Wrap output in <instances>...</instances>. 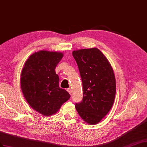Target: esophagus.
<instances>
[{
  "label": "esophagus",
  "instance_id": "obj_1",
  "mask_svg": "<svg viewBox=\"0 0 147 147\" xmlns=\"http://www.w3.org/2000/svg\"><path fill=\"white\" fill-rule=\"evenodd\" d=\"M66 90H67V91L70 94H71V89L69 88H67Z\"/></svg>",
  "mask_w": 147,
  "mask_h": 147
}]
</instances>
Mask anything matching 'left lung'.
<instances>
[{"label": "left lung", "mask_w": 147, "mask_h": 147, "mask_svg": "<svg viewBox=\"0 0 147 147\" xmlns=\"http://www.w3.org/2000/svg\"><path fill=\"white\" fill-rule=\"evenodd\" d=\"M80 71L83 97L75 107L86 122L96 124L114 104L116 83L111 64L99 49H82L73 52Z\"/></svg>", "instance_id": "8db88e82"}]
</instances>
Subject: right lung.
Returning <instances> with one entry per match:
<instances>
[{"label":"right lung","mask_w":147,"mask_h":147,"mask_svg":"<svg viewBox=\"0 0 147 147\" xmlns=\"http://www.w3.org/2000/svg\"><path fill=\"white\" fill-rule=\"evenodd\" d=\"M63 56L56 51L36 52L22 69L20 84L25 98L33 109L45 116L55 114L70 98L69 94L59 88L55 71Z\"/></svg>","instance_id":"obj_1"}]
</instances>
